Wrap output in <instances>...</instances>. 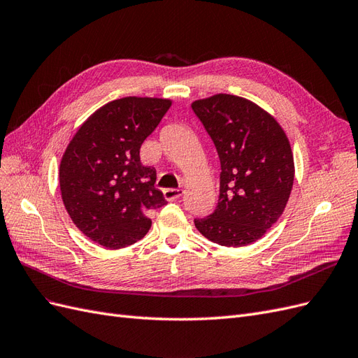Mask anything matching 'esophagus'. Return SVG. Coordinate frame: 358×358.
<instances>
[{"label": "esophagus", "instance_id": "34e87169", "mask_svg": "<svg viewBox=\"0 0 358 358\" xmlns=\"http://www.w3.org/2000/svg\"><path fill=\"white\" fill-rule=\"evenodd\" d=\"M182 195V190L180 189H165L163 190V196H165L166 201H177Z\"/></svg>", "mask_w": 358, "mask_h": 358}]
</instances>
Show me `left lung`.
<instances>
[{"mask_svg":"<svg viewBox=\"0 0 358 358\" xmlns=\"http://www.w3.org/2000/svg\"><path fill=\"white\" fill-rule=\"evenodd\" d=\"M220 159V195L210 216L196 219L203 237L243 248L279 220L294 185V155L285 130L253 101L214 94L192 103Z\"/></svg>","mask_w":358,"mask_h":358,"instance_id":"1","label":"left lung"}]
</instances>
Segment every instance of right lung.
Listing matches in <instances>:
<instances>
[{"mask_svg": "<svg viewBox=\"0 0 358 358\" xmlns=\"http://www.w3.org/2000/svg\"><path fill=\"white\" fill-rule=\"evenodd\" d=\"M172 105L169 99L122 97L91 114L59 163V190L76 228L100 246H130L151 228L148 213L166 203L156 169L141 163L142 142Z\"/></svg>", "mask_w": 358, "mask_h": 358, "instance_id": "add662e5", "label": "right lung"}]
</instances>
